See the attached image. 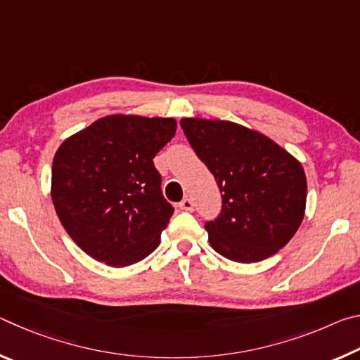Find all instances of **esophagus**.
I'll return each instance as SVG.
<instances>
[{"instance_id": "1", "label": "esophagus", "mask_w": 360, "mask_h": 360, "mask_svg": "<svg viewBox=\"0 0 360 360\" xmlns=\"http://www.w3.org/2000/svg\"><path fill=\"white\" fill-rule=\"evenodd\" d=\"M179 208L184 210V211L192 212V211H193V202H192L191 198H184V200H182V202L179 203Z\"/></svg>"}]
</instances>
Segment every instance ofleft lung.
Returning <instances> with one entry per match:
<instances>
[{"instance_id": "obj_1", "label": "left lung", "mask_w": 360, "mask_h": 360, "mask_svg": "<svg viewBox=\"0 0 360 360\" xmlns=\"http://www.w3.org/2000/svg\"><path fill=\"white\" fill-rule=\"evenodd\" d=\"M181 127L222 193L221 212L205 224L212 249L252 264L288 245L307 205L300 162L270 138L233 122L191 117Z\"/></svg>"}]
</instances>
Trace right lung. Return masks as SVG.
<instances>
[{
	"mask_svg": "<svg viewBox=\"0 0 360 360\" xmlns=\"http://www.w3.org/2000/svg\"><path fill=\"white\" fill-rule=\"evenodd\" d=\"M176 133L172 117L108 115L65 139L52 163V202L85 254L129 266L155 251L174 208L152 162Z\"/></svg>",
	"mask_w": 360,
	"mask_h": 360,
	"instance_id": "1",
	"label": "right lung"
}]
</instances>
